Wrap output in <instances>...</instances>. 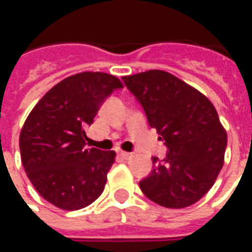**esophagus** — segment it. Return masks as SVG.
I'll return each mask as SVG.
<instances>
[{
    "label": "esophagus",
    "mask_w": 252,
    "mask_h": 252,
    "mask_svg": "<svg viewBox=\"0 0 252 252\" xmlns=\"http://www.w3.org/2000/svg\"><path fill=\"white\" fill-rule=\"evenodd\" d=\"M119 155H120L121 158H124V159H129L132 157L131 153H126V151H121V153H119Z\"/></svg>",
    "instance_id": "obj_1"
}]
</instances>
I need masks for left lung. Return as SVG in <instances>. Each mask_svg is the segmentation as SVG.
<instances>
[{"label": "left lung", "mask_w": 252, "mask_h": 252, "mask_svg": "<svg viewBox=\"0 0 252 252\" xmlns=\"http://www.w3.org/2000/svg\"><path fill=\"white\" fill-rule=\"evenodd\" d=\"M123 81L169 148L163 160L154 157V170L139 182L140 189L164 208L193 205L213 186L224 164L227 132L215 106L197 89L162 70Z\"/></svg>", "instance_id": "1"}]
</instances>
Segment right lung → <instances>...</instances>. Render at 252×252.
<instances>
[{
    "mask_svg": "<svg viewBox=\"0 0 252 252\" xmlns=\"http://www.w3.org/2000/svg\"><path fill=\"white\" fill-rule=\"evenodd\" d=\"M123 88L106 72H79L50 89L20 133L21 162L37 193L64 211H78L104 191L115 151L86 148L85 128L105 99Z\"/></svg>",
    "mask_w": 252,
    "mask_h": 252,
    "instance_id": "obj_1",
    "label": "right lung"
}]
</instances>
